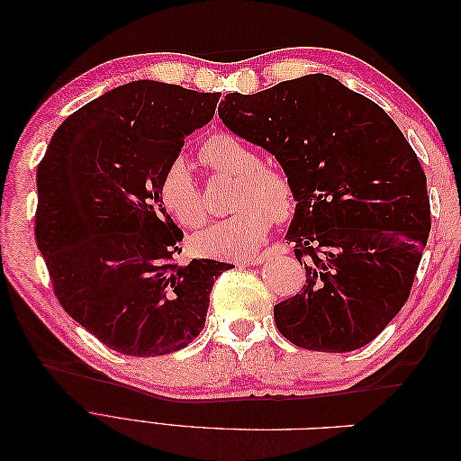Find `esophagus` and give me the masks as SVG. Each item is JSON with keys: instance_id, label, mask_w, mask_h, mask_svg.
<instances>
[{"instance_id": "obj_1", "label": "esophagus", "mask_w": 461, "mask_h": 461, "mask_svg": "<svg viewBox=\"0 0 461 461\" xmlns=\"http://www.w3.org/2000/svg\"><path fill=\"white\" fill-rule=\"evenodd\" d=\"M283 254H288V246L286 244H275V246L265 249V252H261L258 256H252V258H248L246 263L248 265H259L263 261H267V259H271L275 256H283Z\"/></svg>"}]
</instances>
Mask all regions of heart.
I'll list each match as a JSON object with an SVG mask.
<instances>
[{
  "label": "heart",
  "instance_id": "b5f03b06",
  "mask_svg": "<svg viewBox=\"0 0 461 461\" xmlns=\"http://www.w3.org/2000/svg\"><path fill=\"white\" fill-rule=\"evenodd\" d=\"M209 169L236 178L230 192L234 213L192 239L194 252L205 258H246L269 234L273 217L283 221L294 209V186L285 171L261 165L254 148L227 132H215L200 146ZM159 200L176 222L198 229L207 221L202 190L185 159H173L159 180Z\"/></svg>",
  "mask_w": 461,
  "mask_h": 461
}]
</instances>
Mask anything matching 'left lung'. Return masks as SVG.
Here are the masks:
<instances>
[{
	"instance_id": "left-lung-1",
	"label": "left lung",
	"mask_w": 461,
	"mask_h": 461,
	"mask_svg": "<svg viewBox=\"0 0 461 461\" xmlns=\"http://www.w3.org/2000/svg\"><path fill=\"white\" fill-rule=\"evenodd\" d=\"M219 117L273 153L294 186L286 240L308 278L275 305L276 329L315 352L369 344L410 298L429 239L413 148L379 105L329 75L227 94Z\"/></svg>"
}]
</instances>
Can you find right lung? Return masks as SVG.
<instances>
[{
	"instance_id": "add662e5",
	"label": "right lung",
	"mask_w": 461,
	"mask_h": 461,
	"mask_svg": "<svg viewBox=\"0 0 461 461\" xmlns=\"http://www.w3.org/2000/svg\"><path fill=\"white\" fill-rule=\"evenodd\" d=\"M221 94L136 80L68 115L38 165L36 244L63 310L134 357L186 348L230 263L178 265L180 230L159 180Z\"/></svg>"
}]
</instances>
